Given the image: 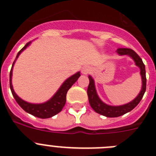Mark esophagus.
<instances>
[{
	"label": "esophagus",
	"instance_id": "1",
	"mask_svg": "<svg viewBox=\"0 0 156 156\" xmlns=\"http://www.w3.org/2000/svg\"><path fill=\"white\" fill-rule=\"evenodd\" d=\"M81 72H82L83 74H85V75H86V74L90 73V68L87 67V66H85V67H83V68L82 69V71Z\"/></svg>",
	"mask_w": 156,
	"mask_h": 156
}]
</instances>
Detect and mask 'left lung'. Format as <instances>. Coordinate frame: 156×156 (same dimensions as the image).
Listing matches in <instances>:
<instances>
[{
	"instance_id": "8db88e82",
	"label": "left lung",
	"mask_w": 156,
	"mask_h": 156,
	"mask_svg": "<svg viewBox=\"0 0 156 156\" xmlns=\"http://www.w3.org/2000/svg\"><path fill=\"white\" fill-rule=\"evenodd\" d=\"M117 53L119 54L120 55H127L134 60L135 64L137 65L140 69V75H141V78H142V88H141V90L139 93V94L137 95V97L134 100L128 103V104L120 106L108 105L105 104L104 102H102L100 100V98H99L97 94L96 90H95L94 80L92 79V77L90 76H89L88 78H89L90 83H89V85H88L87 87V95L88 99H89V103H90L91 108L96 112L107 117L120 116V115H124V114L127 113L131 110H133L138 105L140 100L142 99L144 92L146 90L145 66L143 63L142 59L139 57L138 55L134 51H133L132 49H129V48H119V49H117Z\"/></svg>"
}]
</instances>
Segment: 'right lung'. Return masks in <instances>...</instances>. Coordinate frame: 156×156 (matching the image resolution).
<instances>
[{
	"label": "right lung",
	"instance_id": "obj_1",
	"mask_svg": "<svg viewBox=\"0 0 156 156\" xmlns=\"http://www.w3.org/2000/svg\"><path fill=\"white\" fill-rule=\"evenodd\" d=\"M30 41L27 43V44L19 51L17 56H16V58L19 57L20 53L30 45ZM15 62H16V60L14 61L13 64H12V69L10 71V88L13 97L15 98V99H16L18 104L20 105V107L28 113L31 114V115H34L36 117H38V118H41V119L50 118V117L54 116L55 115L60 112L65 106V104H66V94H67L68 90H69V88L73 86L74 83L80 76V73L74 74L73 76H70L69 78L66 80L63 83V84L62 85L61 87L59 88V90L56 92L55 94L54 95L53 97L50 100L48 101L47 102L43 103V104H31V103H28L27 101H25L22 100L20 98L18 97L17 94L15 93L13 90L12 84V68H13Z\"/></svg>",
	"mask_w": 156,
	"mask_h": 156
}]
</instances>
